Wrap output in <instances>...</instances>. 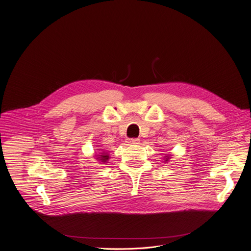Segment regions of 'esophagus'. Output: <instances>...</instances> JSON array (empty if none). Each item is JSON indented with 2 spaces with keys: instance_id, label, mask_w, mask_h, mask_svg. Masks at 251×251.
Wrapping results in <instances>:
<instances>
[{
  "instance_id": "34e87169",
  "label": "esophagus",
  "mask_w": 251,
  "mask_h": 251,
  "mask_svg": "<svg viewBox=\"0 0 251 251\" xmlns=\"http://www.w3.org/2000/svg\"><path fill=\"white\" fill-rule=\"evenodd\" d=\"M140 142V140L138 138H130L128 139V143L130 144H138Z\"/></svg>"
}]
</instances>
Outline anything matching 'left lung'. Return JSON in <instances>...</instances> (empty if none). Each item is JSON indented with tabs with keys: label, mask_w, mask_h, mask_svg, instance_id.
Segmentation results:
<instances>
[{
	"label": "left lung",
	"mask_w": 251,
	"mask_h": 251,
	"mask_svg": "<svg viewBox=\"0 0 251 251\" xmlns=\"http://www.w3.org/2000/svg\"><path fill=\"white\" fill-rule=\"evenodd\" d=\"M168 159H169V157H168V156H166V161L168 160Z\"/></svg>",
	"instance_id": "left-lung-1"
}]
</instances>
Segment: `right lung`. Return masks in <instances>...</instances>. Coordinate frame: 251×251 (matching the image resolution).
<instances>
[{
  "mask_svg": "<svg viewBox=\"0 0 251 251\" xmlns=\"http://www.w3.org/2000/svg\"><path fill=\"white\" fill-rule=\"evenodd\" d=\"M100 157L99 158H97V159H100V160H102V162H106L108 159H109V155L107 154V153H102L101 155H99Z\"/></svg>",
  "mask_w": 251,
  "mask_h": 251,
  "instance_id": "obj_1",
  "label": "right lung"
}]
</instances>
